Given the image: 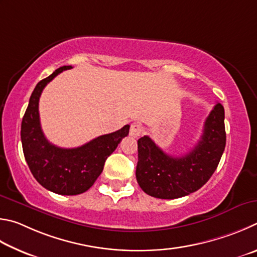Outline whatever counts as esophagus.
<instances>
[{
  "instance_id": "1",
  "label": "esophagus",
  "mask_w": 257,
  "mask_h": 257,
  "mask_svg": "<svg viewBox=\"0 0 257 257\" xmlns=\"http://www.w3.org/2000/svg\"><path fill=\"white\" fill-rule=\"evenodd\" d=\"M141 133H142V126L138 123H133L131 125V128H130V134H131V137L138 138L141 136Z\"/></svg>"
}]
</instances>
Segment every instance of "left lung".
Segmentation results:
<instances>
[{
    "label": "left lung",
    "mask_w": 257,
    "mask_h": 257,
    "mask_svg": "<svg viewBox=\"0 0 257 257\" xmlns=\"http://www.w3.org/2000/svg\"><path fill=\"white\" fill-rule=\"evenodd\" d=\"M224 147V109L218 102L206 117L199 142L183 157L165 154L148 136L139 139L137 181L150 196L166 200L186 196L212 176Z\"/></svg>",
    "instance_id": "8db88e82"
}]
</instances>
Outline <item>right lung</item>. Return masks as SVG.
Masks as SVG:
<instances>
[{
  "instance_id": "add662e5",
  "label": "right lung",
  "mask_w": 257,
  "mask_h": 257,
  "mask_svg": "<svg viewBox=\"0 0 257 257\" xmlns=\"http://www.w3.org/2000/svg\"><path fill=\"white\" fill-rule=\"evenodd\" d=\"M71 67L62 66L39 81L21 123L22 149L31 174L43 187L60 195H78L88 191L101 174L106 159L130 131V125H125L72 149L54 146L45 138L38 110L40 94L48 82Z\"/></svg>"
}]
</instances>
